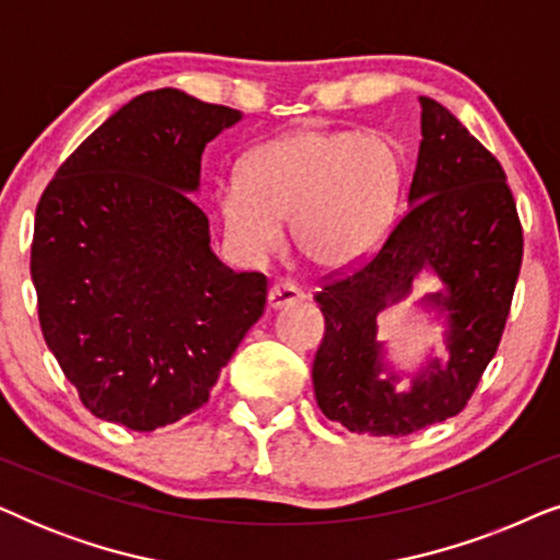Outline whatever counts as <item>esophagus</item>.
<instances>
[{"label": "esophagus", "instance_id": "obj_1", "mask_svg": "<svg viewBox=\"0 0 560 560\" xmlns=\"http://www.w3.org/2000/svg\"><path fill=\"white\" fill-rule=\"evenodd\" d=\"M303 290L290 285V282H278V285L270 288V293H267V308L270 311H282V308H290V305H298L303 303Z\"/></svg>", "mask_w": 560, "mask_h": 560}]
</instances>
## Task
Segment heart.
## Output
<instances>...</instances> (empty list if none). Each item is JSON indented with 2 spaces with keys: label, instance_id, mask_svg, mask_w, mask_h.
<instances>
[{
  "label": "heart",
  "instance_id": "obj_1",
  "mask_svg": "<svg viewBox=\"0 0 560 560\" xmlns=\"http://www.w3.org/2000/svg\"><path fill=\"white\" fill-rule=\"evenodd\" d=\"M402 194V158L387 137L301 127L242 160V180L217 194L224 236L247 262L282 247V221L305 262L320 272L362 265L393 224Z\"/></svg>",
  "mask_w": 560,
  "mask_h": 560
}]
</instances>
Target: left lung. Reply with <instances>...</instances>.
Segmentation results:
<instances>
[{"label":"left lung","instance_id":"left-lung-1","mask_svg":"<svg viewBox=\"0 0 560 560\" xmlns=\"http://www.w3.org/2000/svg\"><path fill=\"white\" fill-rule=\"evenodd\" d=\"M418 163L405 217L357 270L326 282V318L313 359L318 408L354 433L408 435L464 410L500 347L523 262V226L497 158L433 98L420 96ZM423 271L442 290L421 310L444 320L446 360L427 355L410 375L394 370L376 316L404 300ZM402 376L408 390H397Z\"/></svg>","mask_w":560,"mask_h":560}]
</instances>
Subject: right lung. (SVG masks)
<instances>
[{"label": "right lung", "mask_w": 560, "mask_h": 560, "mask_svg": "<svg viewBox=\"0 0 560 560\" xmlns=\"http://www.w3.org/2000/svg\"><path fill=\"white\" fill-rule=\"evenodd\" d=\"M242 112L178 89L135 96L58 167L30 272L45 343L96 418L155 431L209 400L265 311L267 280L213 255L190 196Z\"/></svg>", "instance_id": "1"}]
</instances>
